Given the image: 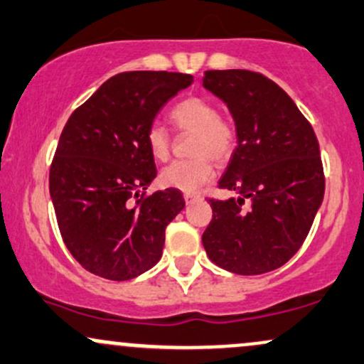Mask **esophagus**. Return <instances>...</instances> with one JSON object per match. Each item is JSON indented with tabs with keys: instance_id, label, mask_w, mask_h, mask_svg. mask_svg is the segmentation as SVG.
Instances as JSON below:
<instances>
[{
	"instance_id": "esophagus-1",
	"label": "esophagus",
	"mask_w": 364,
	"mask_h": 364,
	"mask_svg": "<svg viewBox=\"0 0 364 364\" xmlns=\"http://www.w3.org/2000/svg\"><path fill=\"white\" fill-rule=\"evenodd\" d=\"M202 196H200L198 193H185V202L186 203H193L196 202V200H200Z\"/></svg>"
}]
</instances>
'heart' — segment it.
Masks as SVG:
<instances>
[{"label": "heart", "mask_w": 364, "mask_h": 364, "mask_svg": "<svg viewBox=\"0 0 364 364\" xmlns=\"http://www.w3.org/2000/svg\"><path fill=\"white\" fill-rule=\"evenodd\" d=\"M171 123L179 132H195L193 149L196 157L171 162L162 169L161 183L181 191H195L214 178L215 161H224L232 154L236 145V129L228 119L220 118L219 109L212 101L198 95L183 99L169 111ZM147 147L157 161H166L171 152V135L161 124L147 129Z\"/></svg>", "instance_id": "1"}]
</instances>
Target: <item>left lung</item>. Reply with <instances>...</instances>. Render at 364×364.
<instances>
[{"instance_id":"1","label":"left lung","mask_w":364,"mask_h":364,"mask_svg":"<svg viewBox=\"0 0 364 364\" xmlns=\"http://www.w3.org/2000/svg\"><path fill=\"white\" fill-rule=\"evenodd\" d=\"M203 87L235 119L237 147L219 188L240 193L208 200L214 215L203 248L229 272H270L301 248L323 200L318 140L289 95L262 73L210 70Z\"/></svg>"}]
</instances>
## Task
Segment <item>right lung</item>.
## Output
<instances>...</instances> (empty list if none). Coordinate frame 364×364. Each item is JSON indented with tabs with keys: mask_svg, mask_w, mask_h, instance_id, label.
<instances>
[{
	"mask_svg": "<svg viewBox=\"0 0 364 364\" xmlns=\"http://www.w3.org/2000/svg\"><path fill=\"white\" fill-rule=\"evenodd\" d=\"M191 82L186 73H118L66 121L49 193L66 248L89 272L129 281L161 260L166 228L185 200L174 188L139 198L157 176L147 129Z\"/></svg>",
	"mask_w": 364,
	"mask_h": 364,
	"instance_id": "obj_1",
	"label": "right lung"
}]
</instances>
